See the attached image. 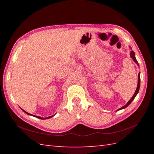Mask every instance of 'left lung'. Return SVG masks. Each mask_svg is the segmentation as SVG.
Instances as JSON below:
<instances>
[{"label": "left lung", "mask_w": 154, "mask_h": 154, "mask_svg": "<svg viewBox=\"0 0 154 154\" xmlns=\"http://www.w3.org/2000/svg\"><path fill=\"white\" fill-rule=\"evenodd\" d=\"M130 57H131V58H132V60H134V61L135 62V63L138 65H139V64L138 63V61H137V60H136V57H135V54H134V52L133 51H131V52H130ZM138 86H137V88H136V91H135V93H134V95H133V97L131 98V99H130V100L128 101V102L127 103V104H125V105H124V106H122V107H121L120 109H119V110H121V109H125V108H126L129 105V104L131 103L132 102V100L134 99V98L136 97V96L137 95V94L138 93V91H139V89H140V73H138Z\"/></svg>", "instance_id": "left-lung-1"}]
</instances>
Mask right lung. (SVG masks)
I'll use <instances>...</instances> for the list:
<instances>
[{"mask_svg": "<svg viewBox=\"0 0 154 154\" xmlns=\"http://www.w3.org/2000/svg\"><path fill=\"white\" fill-rule=\"evenodd\" d=\"M23 111H24V112H25V113H26L27 114H28V115H31V116H34V117H36V118H38V119H50V118H51L52 116H54V115L53 116H48V117H47V118H42V117H40V116H34V115H32V114H30V113H28V112H26L25 110H24L23 109H22Z\"/></svg>", "mask_w": 154, "mask_h": 154, "instance_id": "1", "label": "right lung"}]
</instances>
